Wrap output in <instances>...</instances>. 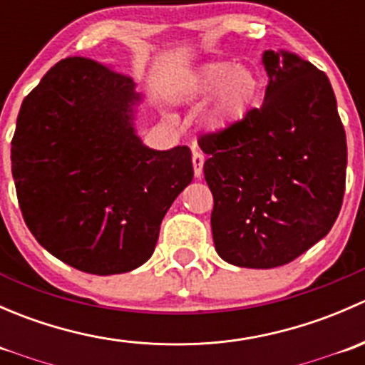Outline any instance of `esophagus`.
Listing matches in <instances>:
<instances>
[{
    "label": "esophagus",
    "mask_w": 365,
    "mask_h": 365,
    "mask_svg": "<svg viewBox=\"0 0 365 365\" xmlns=\"http://www.w3.org/2000/svg\"><path fill=\"white\" fill-rule=\"evenodd\" d=\"M203 164H205V155L197 146L192 148V165H194V175L196 178H201L203 176Z\"/></svg>",
    "instance_id": "1"
}]
</instances>
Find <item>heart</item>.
<instances>
[{"label":"heart","instance_id":"b5f03b06","mask_svg":"<svg viewBox=\"0 0 365 365\" xmlns=\"http://www.w3.org/2000/svg\"><path fill=\"white\" fill-rule=\"evenodd\" d=\"M261 93V77L251 65L210 60L190 70L176 91L183 104L206 102L205 123L213 132H226L247 120Z\"/></svg>","mask_w":365,"mask_h":365}]
</instances>
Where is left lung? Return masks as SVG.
<instances>
[{
	"label": "left lung",
	"mask_w": 365,
	"mask_h": 365,
	"mask_svg": "<svg viewBox=\"0 0 365 365\" xmlns=\"http://www.w3.org/2000/svg\"><path fill=\"white\" fill-rule=\"evenodd\" d=\"M263 106L200 139L213 194L212 235L226 263L275 268L325 238L342 205L344 127L329 77L289 51H264Z\"/></svg>",
	"instance_id": "obj_1"
}]
</instances>
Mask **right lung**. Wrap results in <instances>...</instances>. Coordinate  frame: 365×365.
<instances>
[{
    "label": "right lung",
    "instance_id": "1",
    "mask_svg": "<svg viewBox=\"0 0 365 365\" xmlns=\"http://www.w3.org/2000/svg\"><path fill=\"white\" fill-rule=\"evenodd\" d=\"M141 104L130 77L67 58L17 116L10 157L26 226L47 252L86 274L146 263L162 219L192 182L187 146L153 150L141 141Z\"/></svg>",
    "mask_w": 365,
    "mask_h": 365
}]
</instances>
